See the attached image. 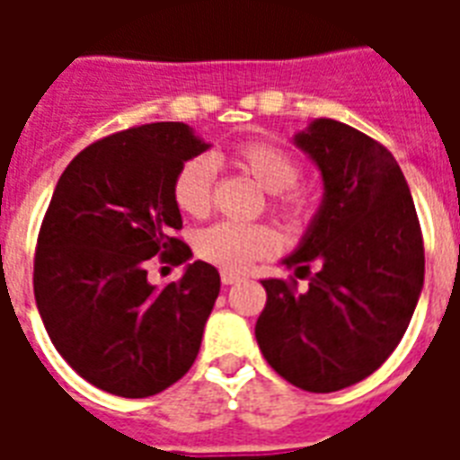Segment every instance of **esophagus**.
<instances>
[{"instance_id":"34e87169","label":"esophagus","mask_w":460,"mask_h":460,"mask_svg":"<svg viewBox=\"0 0 460 460\" xmlns=\"http://www.w3.org/2000/svg\"><path fill=\"white\" fill-rule=\"evenodd\" d=\"M241 279H243V277L236 272H222V284H226V287H231V284H238Z\"/></svg>"}]
</instances>
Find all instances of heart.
Segmentation results:
<instances>
[{"label": "heart", "instance_id": "heart-1", "mask_svg": "<svg viewBox=\"0 0 460 460\" xmlns=\"http://www.w3.org/2000/svg\"><path fill=\"white\" fill-rule=\"evenodd\" d=\"M226 164L251 176L270 193V205L284 219L303 224L313 219L314 198L296 181L301 176V162L287 147L272 140H241L226 150ZM215 166L205 157L186 159L173 176L172 195L176 208L188 217L202 219L212 209ZM195 251L212 265L236 272L272 255L277 251V234L265 224L219 222L202 229L195 238Z\"/></svg>", "mask_w": 460, "mask_h": 460}]
</instances>
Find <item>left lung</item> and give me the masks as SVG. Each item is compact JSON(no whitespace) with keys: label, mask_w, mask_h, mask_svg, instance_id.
<instances>
[{"label":"left lung","mask_w":460,"mask_h":460,"mask_svg":"<svg viewBox=\"0 0 460 460\" xmlns=\"http://www.w3.org/2000/svg\"><path fill=\"white\" fill-rule=\"evenodd\" d=\"M296 146L324 179L320 212L287 260L310 284L301 294L294 277L262 281L255 339L277 375L329 394L370 377L399 346L425 279V245L406 176L382 143L317 119Z\"/></svg>","instance_id":"1"}]
</instances>
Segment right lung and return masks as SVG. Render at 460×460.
I'll return each instance as SVG.
<instances>
[{
	"label": "right lung",
	"instance_id": "obj_1",
	"mask_svg": "<svg viewBox=\"0 0 460 460\" xmlns=\"http://www.w3.org/2000/svg\"><path fill=\"white\" fill-rule=\"evenodd\" d=\"M205 150L179 121L131 126L81 150L54 188L32 260L35 301L54 349L102 392L155 396L198 358L219 272L198 260L155 288L147 265L190 258L172 183Z\"/></svg>",
	"mask_w": 460,
	"mask_h": 460
}]
</instances>
